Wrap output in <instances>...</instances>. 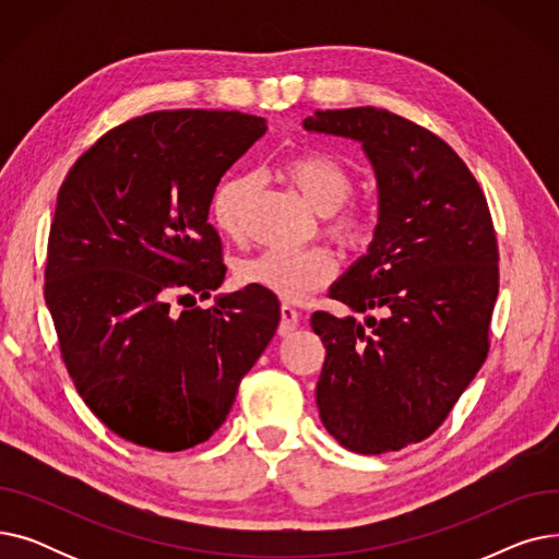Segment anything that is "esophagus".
<instances>
[{
    "label": "esophagus",
    "instance_id": "1",
    "mask_svg": "<svg viewBox=\"0 0 559 559\" xmlns=\"http://www.w3.org/2000/svg\"><path fill=\"white\" fill-rule=\"evenodd\" d=\"M299 326V310L292 308L289 304L281 306V324H278V335L287 337L292 331Z\"/></svg>",
    "mask_w": 559,
    "mask_h": 559
}]
</instances>
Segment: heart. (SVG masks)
Instances as JSON below:
<instances>
[{"instance_id":"obj_1","label":"heart","mask_w":559,"mask_h":559,"mask_svg":"<svg viewBox=\"0 0 559 559\" xmlns=\"http://www.w3.org/2000/svg\"><path fill=\"white\" fill-rule=\"evenodd\" d=\"M287 179L319 215H335L354 192L350 174L326 154H299L285 163ZM253 192L251 176H230L222 181L211 201L215 226L240 238L245 228L247 201ZM331 233L346 247H365L371 240V222L358 211H346L331 224ZM335 276V260L326 249H267L238 264V278L245 285L260 287L283 301H301L310 292L324 287Z\"/></svg>"}]
</instances>
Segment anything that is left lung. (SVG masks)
<instances>
[{"instance_id":"1","label":"left lung","mask_w":559,"mask_h":559,"mask_svg":"<svg viewBox=\"0 0 559 559\" xmlns=\"http://www.w3.org/2000/svg\"><path fill=\"white\" fill-rule=\"evenodd\" d=\"M304 129L358 142L378 190L367 253L329 295L380 319L312 314L326 348L319 417L348 451H401L442 426L487 358L498 295L491 215L451 146L390 110H317Z\"/></svg>"}]
</instances>
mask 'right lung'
Listing matches in <instances>:
<instances>
[{"instance_id": "1", "label": "right lung", "mask_w": 559, "mask_h": 559, "mask_svg": "<svg viewBox=\"0 0 559 559\" xmlns=\"http://www.w3.org/2000/svg\"><path fill=\"white\" fill-rule=\"evenodd\" d=\"M264 131L238 110L146 112L102 135L58 190L45 301L61 356L95 417L138 447L205 442L276 333L278 301L253 285L169 310L224 283L211 201Z\"/></svg>"}]
</instances>
